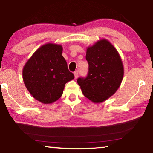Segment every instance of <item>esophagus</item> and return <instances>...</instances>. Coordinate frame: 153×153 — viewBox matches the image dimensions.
Returning <instances> with one entry per match:
<instances>
[{
    "instance_id": "34e87169",
    "label": "esophagus",
    "mask_w": 153,
    "mask_h": 153,
    "mask_svg": "<svg viewBox=\"0 0 153 153\" xmlns=\"http://www.w3.org/2000/svg\"><path fill=\"white\" fill-rule=\"evenodd\" d=\"M74 76H75V78L77 79V76H78V71H76L74 72Z\"/></svg>"
}]
</instances>
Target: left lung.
I'll return each instance as SVG.
<instances>
[{"instance_id":"8db88e82","label":"left lung","mask_w":153,"mask_h":153,"mask_svg":"<svg viewBox=\"0 0 153 153\" xmlns=\"http://www.w3.org/2000/svg\"><path fill=\"white\" fill-rule=\"evenodd\" d=\"M88 73L79 77L83 95L93 103H101L119 88L124 77V66L119 53L106 39L100 40L86 49Z\"/></svg>"}]
</instances>
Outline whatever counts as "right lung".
<instances>
[{
  "instance_id": "right-lung-1",
  "label": "right lung",
  "mask_w": 153,
  "mask_h": 153,
  "mask_svg": "<svg viewBox=\"0 0 153 153\" xmlns=\"http://www.w3.org/2000/svg\"><path fill=\"white\" fill-rule=\"evenodd\" d=\"M61 45L47 43L36 50L22 69L27 89L38 101L49 104L62 96L65 84L74 79L62 56Z\"/></svg>"
}]
</instances>
